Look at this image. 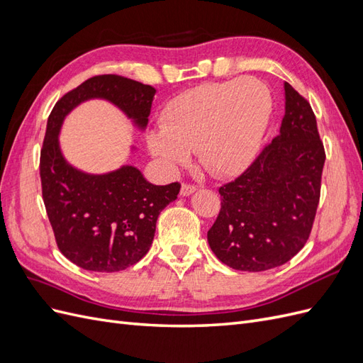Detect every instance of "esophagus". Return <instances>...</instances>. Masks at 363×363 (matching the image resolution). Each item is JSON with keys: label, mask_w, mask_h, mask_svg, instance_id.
Returning a JSON list of instances; mask_svg holds the SVG:
<instances>
[{"label": "esophagus", "mask_w": 363, "mask_h": 363, "mask_svg": "<svg viewBox=\"0 0 363 363\" xmlns=\"http://www.w3.org/2000/svg\"><path fill=\"white\" fill-rule=\"evenodd\" d=\"M195 191H196L195 186L188 184V183H183V184H182V189H180V195H182V196H189V195H192Z\"/></svg>", "instance_id": "esophagus-1"}]
</instances>
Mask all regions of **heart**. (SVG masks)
Masks as SVG:
<instances>
[{
    "instance_id": "obj_1",
    "label": "heart",
    "mask_w": 363,
    "mask_h": 363,
    "mask_svg": "<svg viewBox=\"0 0 363 363\" xmlns=\"http://www.w3.org/2000/svg\"><path fill=\"white\" fill-rule=\"evenodd\" d=\"M272 112L271 92L256 79L203 83L177 95L148 131L147 145L163 168L175 169L195 150L215 177H233L256 159Z\"/></svg>"
}]
</instances>
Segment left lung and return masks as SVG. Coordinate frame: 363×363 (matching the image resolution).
<instances>
[{
  "mask_svg": "<svg viewBox=\"0 0 363 363\" xmlns=\"http://www.w3.org/2000/svg\"><path fill=\"white\" fill-rule=\"evenodd\" d=\"M280 133L244 174L219 188L221 211L207 232L215 256L259 272L291 260L309 239L320 203L324 145L311 104L284 82Z\"/></svg>",
  "mask_w": 363,
  "mask_h": 363,
  "instance_id": "obj_1",
  "label": "left lung"
}]
</instances>
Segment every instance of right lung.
<instances>
[{
  "label": "right lung",
  "mask_w": 363,
  "mask_h": 363,
  "mask_svg": "<svg viewBox=\"0 0 363 363\" xmlns=\"http://www.w3.org/2000/svg\"><path fill=\"white\" fill-rule=\"evenodd\" d=\"M156 89L121 75H95L65 94L54 106L40 150L42 196L62 255L77 267L116 272L144 257L155 239L160 212L180 184H151L124 164L106 174H87L63 157L59 133L63 119L79 104L100 98L115 104L133 124H148Z\"/></svg>",
  "instance_id": "1"
}]
</instances>
